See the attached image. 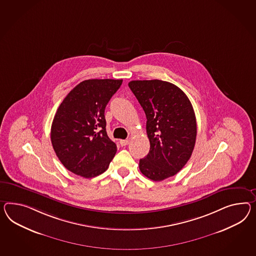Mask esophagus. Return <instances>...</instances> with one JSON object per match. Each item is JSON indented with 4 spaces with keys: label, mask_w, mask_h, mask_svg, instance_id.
<instances>
[{
    "label": "esophagus",
    "mask_w": 256,
    "mask_h": 256,
    "mask_svg": "<svg viewBox=\"0 0 256 256\" xmlns=\"http://www.w3.org/2000/svg\"><path fill=\"white\" fill-rule=\"evenodd\" d=\"M129 140L128 139H122V140H120V146H127V144H129Z\"/></svg>",
    "instance_id": "esophagus-1"
}]
</instances>
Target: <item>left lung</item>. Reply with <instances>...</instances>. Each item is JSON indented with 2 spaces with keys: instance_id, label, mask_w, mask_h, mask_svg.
I'll return each instance as SVG.
<instances>
[{
  "instance_id": "1",
  "label": "left lung",
  "mask_w": 256,
  "mask_h": 256,
  "mask_svg": "<svg viewBox=\"0 0 256 256\" xmlns=\"http://www.w3.org/2000/svg\"><path fill=\"white\" fill-rule=\"evenodd\" d=\"M128 86L144 110L150 143L139 169L153 181L174 176L196 143L197 122L190 99L176 86L160 80H132Z\"/></svg>"
}]
</instances>
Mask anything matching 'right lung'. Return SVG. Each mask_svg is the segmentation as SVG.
Returning a JSON list of instances; mask_svg holds the SVG:
<instances>
[{
    "mask_svg": "<svg viewBox=\"0 0 256 256\" xmlns=\"http://www.w3.org/2000/svg\"><path fill=\"white\" fill-rule=\"evenodd\" d=\"M122 80H86L58 108L51 127L56 156L73 174L92 178L103 174L117 151L106 131L105 108Z\"/></svg>",
    "mask_w": 256,
    "mask_h": 256,
    "instance_id": "obj_1",
    "label": "right lung"
}]
</instances>
